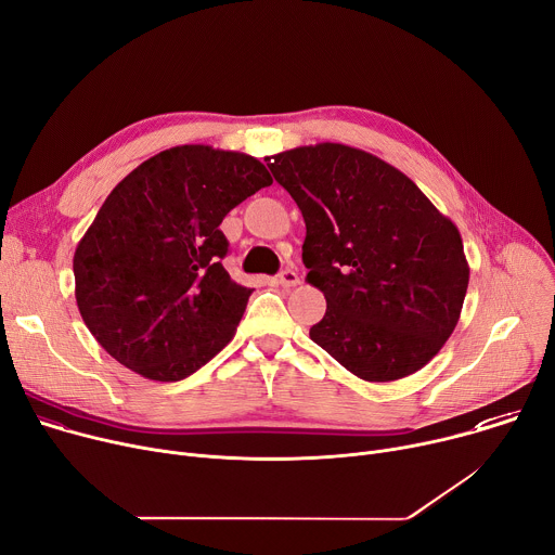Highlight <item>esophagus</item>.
<instances>
[{"label":"esophagus","mask_w":555,"mask_h":555,"mask_svg":"<svg viewBox=\"0 0 555 555\" xmlns=\"http://www.w3.org/2000/svg\"><path fill=\"white\" fill-rule=\"evenodd\" d=\"M278 284H280L282 288H293V286L299 284V275H297L293 269H286V271H282V273L278 275Z\"/></svg>","instance_id":"1"}]
</instances>
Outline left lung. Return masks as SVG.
I'll return each instance as SVG.
<instances>
[{"label": "left lung", "mask_w": 555, "mask_h": 555, "mask_svg": "<svg viewBox=\"0 0 555 555\" xmlns=\"http://www.w3.org/2000/svg\"><path fill=\"white\" fill-rule=\"evenodd\" d=\"M297 203L306 282L326 297L311 339L363 382H397L454 333L469 284L456 224L379 156L341 143L264 158Z\"/></svg>", "instance_id": "obj_1"}]
</instances>
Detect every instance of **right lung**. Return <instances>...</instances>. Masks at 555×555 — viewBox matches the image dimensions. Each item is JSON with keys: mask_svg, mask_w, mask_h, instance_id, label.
<instances>
[{"mask_svg": "<svg viewBox=\"0 0 555 555\" xmlns=\"http://www.w3.org/2000/svg\"><path fill=\"white\" fill-rule=\"evenodd\" d=\"M273 182L242 152L169 147L122 178L79 240V313L137 375L180 382L235 335L254 288L222 267L224 216Z\"/></svg>", "mask_w": 555, "mask_h": 555, "instance_id": "1", "label": "right lung"}]
</instances>
